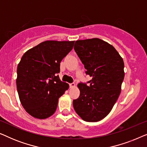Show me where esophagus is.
Wrapping results in <instances>:
<instances>
[{
  "instance_id": "esophagus-1",
  "label": "esophagus",
  "mask_w": 147,
  "mask_h": 147,
  "mask_svg": "<svg viewBox=\"0 0 147 147\" xmlns=\"http://www.w3.org/2000/svg\"><path fill=\"white\" fill-rule=\"evenodd\" d=\"M76 86V84L75 83H71V84H69V87L70 88H74Z\"/></svg>"
}]
</instances>
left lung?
Here are the masks:
<instances>
[{
  "label": "left lung",
  "instance_id": "obj_1",
  "mask_svg": "<svg viewBox=\"0 0 147 147\" xmlns=\"http://www.w3.org/2000/svg\"><path fill=\"white\" fill-rule=\"evenodd\" d=\"M74 50L90 85L78 84L80 94L73 101L74 110L86 122H98L111 111L121 92L124 78V61L112 45L98 38L78 40Z\"/></svg>",
  "mask_w": 147,
  "mask_h": 147
}]
</instances>
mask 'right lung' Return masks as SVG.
Instances as JSON below:
<instances>
[{
  "label": "right lung",
  "instance_id": "right-lung-1",
  "mask_svg": "<svg viewBox=\"0 0 147 147\" xmlns=\"http://www.w3.org/2000/svg\"><path fill=\"white\" fill-rule=\"evenodd\" d=\"M74 41H45L24 53L17 66V88L23 107L30 115L45 119L55 113L58 100L69 88L60 80L61 60Z\"/></svg>",
  "mask_w": 147,
  "mask_h": 147
}]
</instances>
